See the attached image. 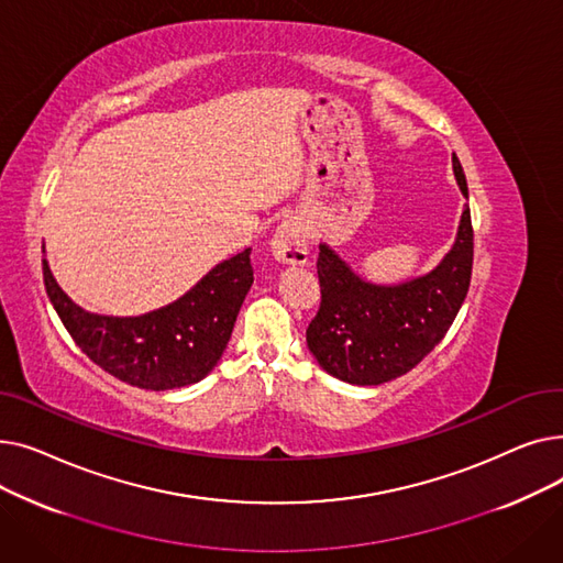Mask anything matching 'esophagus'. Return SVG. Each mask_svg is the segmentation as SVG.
Masks as SVG:
<instances>
[{"label":"esophagus","mask_w":563,"mask_h":563,"mask_svg":"<svg viewBox=\"0 0 563 563\" xmlns=\"http://www.w3.org/2000/svg\"><path fill=\"white\" fill-rule=\"evenodd\" d=\"M272 251L276 260L283 264H294L301 266L308 262V234L301 221L297 219H287L283 221L274 236H272Z\"/></svg>","instance_id":"esophagus-1"}]
</instances>
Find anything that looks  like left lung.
Returning <instances> with one entry per match:
<instances>
[{
    "mask_svg": "<svg viewBox=\"0 0 563 563\" xmlns=\"http://www.w3.org/2000/svg\"><path fill=\"white\" fill-rule=\"evenodd\" d=\"M456 185L467 198L459 157ZM321 306L306 331L308 349L323 372L351 386H380L416 367L445 338L472 274L470 205H463L452 249L431 272L401 283L363 278L327 242L319 244Z\"/></svg>",
    "mask_w": 563,
    "mask_h": 563,
    "instance_id": "obj_1",
    "label": "left lung"
}]
</instances>
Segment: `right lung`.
Wrapping results in <instances>:
<instances>
[{
    "instance_id": "1",
    "label": "right lung",
    "mask_w": 563,
    "mask_h": 563,
    "mask_svg": "<svg viewBox=\"0 0 563 563\" xmlns=\"http://www.w3.org/2000/svg\"><path fill=\"white\" fill-rule=\"evenodd\" d=\"M43 278L58 319L88 358L130 386L159 393L194 386L217 367L253 285V266L246 249L219 262L180 299L134 317L77 306L58 287L47 257Z\"/></svg>"
}]
</instances>
